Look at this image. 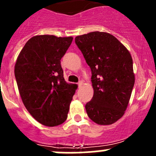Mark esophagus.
<instances>
[{"label": "esophagus", "mask_w": 156, "mask_h": 156, "mask_svg": "<svg viewBox=\"0 0 156 156\" xmlns=\"http://www.w3.org/2000/svg\"><path fill=\"white\" fill-rule=\"evenodd\" d=\"M82 84H83V82H82V81H79V82H78V87H81V86H82Z\"/></svg>", "instance_id": "1"}]
</instances>
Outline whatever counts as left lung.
Returning <instances> with one entry per match:
<instances>
[{"mask_svg": "<svg viewBox=\"0 0 156 156\" xmlns=\"http://www.w3.org/2000/svg\"><path fill=\"white\" fill-rule=\"evenodd\" d=\"M75 40L92 73L94 96L85 106L88 117L98 125H112L125 114L134 85L131 55L107 32L93 31Z\"/></svg>", "mask_w": 156, "mask_h": 156, "instance_id": "left-lung-1", "label": "left lung"}]
</instances>
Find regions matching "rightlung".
I'll return each mask as SVG.
<instances>
[{"label": "right lung", "mask_w": 156, "mask_h": 156, "mask_svg": "<svg viewBox=\"0 0 156 156\" xmlns=\"http://www.w3.org/2000/svg\"><path fill=\"white\" fill-rule=\"evenodd\" d=\"M72 37L36 35L22 49L14 68L23 103L39 123L54 127L67 119L77 85L63 78L60 60Z\"/></svg>", "instance_id": "add662e5"}]
</instances>
